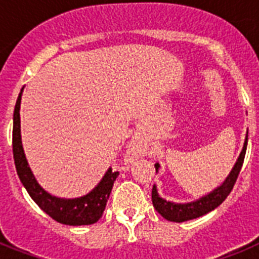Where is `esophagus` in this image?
Instances as JSON below:
<instances>
[{
  "instance_id": "obj_1",
  "label": "esophagus",
  "mask_w": 259,
  "mask_h": 259,
  "mask_svg": "<svg viewBox=\"0 0 259 259\" xmlns=\"http://www.w3.org/2000/svg\"><path fill=\"white\" fill-rule=\"evenodd\" d=\"M140 153H141L140 145H139L137 141H134V143L130 145V155H131V157H139Z\"/></svg>"
}]
</instances>
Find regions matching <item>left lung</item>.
<instances>
[{"instance_id": "left-lung-1", "label": "left lung", "mask_w": 259, "mask_h": 259, "mask_svg": "<svg viewBox=\"0 0 259 259\" xmlns=\"http://www.w3.org/2000/svg\"><path fill=\"white\" fill-rule=\"evenodd\" d=\"M246 145H248V136L245 137V143H244V146H242L241 154H240L236 164H235V167L232 168L231 174L228 175L227 179H226V182H224L221 187L214 189L211 193H209L207 196H205V197L200 198V200L194 201V202L191 203H174L159 197L157 193V188H155L154 185L152 189V201L154 209L157 210L164 219H167V221L170 222H178V223H182V222L185 221H191V219H196L198 218V217H202V215L207 214V212H210L211 210L217 209V207L227 198V196L231 193V191H232L233 185L236 183L237 176H239L242 163H244V158H245ZM154 166L155 170L159 168V164L158 163H155Z\"/></svg>"}]
</instances>
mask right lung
I'll return each instance as SVG.
<instances>
[{
	"instance_id": "1",
	"label": "right lung",
	"mask_w": 259,
	"mask_h": 259,
	"mask_svg": "<svg viewBox=\"0 0 259 259\" xmlns=\"http://www.w3.org/2000/svg\"><path fill=\"white\" fill-rule=\"evenodd\" d=\"M22 91H20L17 105L14 109L13 119V154L20 182L23 183L32 200L35 201L40 206V209L44 210L54 221L62 224H68V226H85V224L96 223L104 214L110 192H111L113 184L119 172L118 171L113 172V170L109 168L100 184L91 193L85 194L83 197L65 200V198L54 197L45 192L36 182L35 176L31 172V168L27 163L24 152H23L22 140H20L19 116Z\"/></svg>"
}]
</instances>
